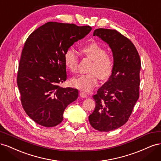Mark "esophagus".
Returning a JSON list of instances; mask_svg holds the SVG:
<instances>
[{"label": "esophagus", "instance_id": "34e87169", "mask_svg": "<svg viewBox=\"0 0 161 161\" xmlns=\"http://www.w3.org/2000/svg\"><path fill=\"white\" fill-rule=\"evenodd\" d=\"M80 96L82 97V98H86V97H87V95L84 92H80Z\"/></svg>", "mask_w": 161, "mask_h": 161}]
</instances>
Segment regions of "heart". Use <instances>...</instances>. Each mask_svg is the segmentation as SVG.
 <instances>
[{
    "label": "heart",
    "mask_w": 161,
    "mask_h": 161,
    "mask_svg": "<svg viewBox=\"0 0 161 161\" xmlns=\"http://www.w3.org/2000/svg\"><path fill=\"white\" fill-rule=\"evenodd\" d=\"M82 53L92 60L89 69V74L82 75L70 79V85L83 91H89L98 82V77L101 80H108L114 68V60L111 55L107 53L106 49L99 43L91 42L82 46ZM64 61L67 69L72 72L77 70L79 59L76 53L72 49L67 50L64 55Z\"/></svg>",
    "instance_id": "b5f03b06"
}]
</instances>
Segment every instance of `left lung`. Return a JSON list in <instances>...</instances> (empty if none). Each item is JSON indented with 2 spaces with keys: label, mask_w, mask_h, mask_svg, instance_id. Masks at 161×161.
Returning a JSON list of instances; mask_svg holds the SVG:
<instances>
[{
  "label": "left lung",
  "mask_w": 161,
  "mask_h": 161,
  "mask_svg": "<svg viewBox=\"0 0 161 161\" xmlns=\"http://www.w3.org/2000/svg\"><path fill=\"white\" fill-rule=\"evenodd\" d=\"M93 36L111 48L114 68L111 76L92 96L96 105L89 120L100 131L118 129L127 122L139 98L141 62L136 47L118 31L97 29Z\"/></svg>",
  "instance_id": "left-lung-1"
}]
</instances>
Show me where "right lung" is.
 Masks as SVG:
<instances>
[{
	"label": "right lung",
	"mask_w": 161,
	"mask_h": 161,
	"mask_svg": "<svg viewBox=\"0 0 161 161\" xmlns=\"http://www.w3.org/2000/svg\"><path fill=\"white\" fill-rule=\"evenodd\" d=\"M91 30L90 26L47 22L27 39L17 85L24 110L39 125L50 128L60 124L66 107L79 97L77 89L58 84L66 80V51Z\"/></svg>",
	"instance_id": "obj_1"
}]
</instances>
